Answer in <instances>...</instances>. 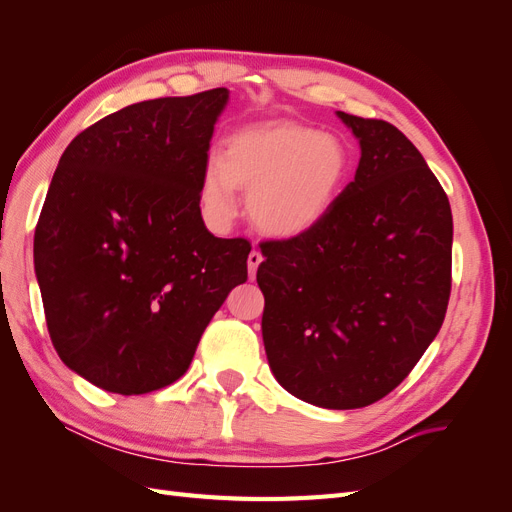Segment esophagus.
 I'll list each match as a JSON object with an SVG mask.
<instances>
[{
	"label": "esophagus",
	"mask_w": 512,
	"mask_h": 512,
	"mask_svg": "<svg viewBox=\"0 0 512 512\" xmlns=\"http://www.w3.org/2000/svg\"><path fill=\"white\" fill-rule=\"evenodd\" d=\"M260 262H262V254L258 250H252L250 256H247V271H250L252 280L256 277V269L260 267Z\"/></svg>",
	"instance_id": "34e87169"
}]
</instances>
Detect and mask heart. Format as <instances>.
Here are the masks:
<instances>
[{"mask_svg": "<svg viewBox=\"0 0 512 512\" xmlns=\"http://www.w3.org/2000/svg\"><path fill=\"white\" fill-rule=\"evenodd\" d=\"M346 145L329 132L292 121L256 123L232 132L222 156H209L200 179V207L215 230L247 213L269 237L292 239L312 230L333 207L348 177Z\"/></svg>", "mask_w": 512, "mask_h": 512, "instance_id": "1", "label": "heart"}]
</instances>
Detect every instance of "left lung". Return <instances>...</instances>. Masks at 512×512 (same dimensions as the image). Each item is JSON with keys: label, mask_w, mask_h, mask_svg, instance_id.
Listing matches in <instances>:
<instances>
[{"label": "left lung", "mask_w": 512, "mask_h": 512, "mask_svg": "<svg viewBox=\"0 0 512 512\" xmlns=\"http://www.w3.org/2000/svg\"><path fill=\"white\" fill-rule=\"evenodd\" d=\"M359 168L320 224L260 243L262 342L275 380L307 404L365 408L436 339L451 294L453 215L395 126L337 111Z\"/></svg>", "instance_id": "obj_1"}]
</instances>
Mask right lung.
I'll list each match as a JSON object with an SVG mask.
<instances>
[{"instance_id": "obj_1", "label": "right lung", "mask_w": 512, "mask_h": 512, "mask_svg": "<svg viewBox=\"0 0 512 512\" xmlns=\"http://www.w3.org/2000/svg\"><path fill=\"white\" fill-rule=\"evenodd\" d=\"M226 87L130 104L66 147L34 235L51 342L74 374L143 395L190 367L228 292L247 280L245 239L200 215V179Z\"/></svg>"}]
</instances>
